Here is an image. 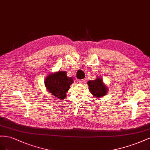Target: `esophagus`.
I'll return each mask as SVG.
<instances>
[{"label":"esophagus","instance_id":"34e87169","mask_svg":"<svg viewBox=\"0 0 150 150\" xmlns=\"http://www.w3.org/2000/svg\"><path fill=\"white\" fill-rule=\"evenodd\" d=\"M79 83H82V84H83V83H85V80H84V79H82V80H79Z\"/></svg>","mask_w":150,"mask_h":150}]
</instances>
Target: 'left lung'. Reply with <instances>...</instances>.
Instances as JSON below:
<instances>
[{
    "label": "left lung",
    "instance_id": "left-lung-1",
    "mask_svg": "<svg viewBox=\"0 0 150 150\" xmlns=\"http://www.w3.org/2000/svg\"><path fill=\"white\" fill-rule=\"evenodd\" d=\"M89 91L96 98L101 97L108 93V88L103 83L100 78L98 77L95 80L88 81Z\"/></svg>",
    "mask_w": 150,
    "mask_h": 150
}]
</instances>
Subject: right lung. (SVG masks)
<instances>
[{"label": "right lung", "instance_id": "1", "mask_svg": "<svg viewBox=\"0 0 150 150\" xmlns=\"http://www.w3.org/2000/svg\"><path fill=\"white\" fill-rule=\"evenodd\" d=\"M73 82L74 80L71 77H68L66 71H59L47 76L45 83L49 92L62 100L65 99L66 93Z\"/></svg>", "mask_w": 150, "mask_h": 150}]
</instances>
